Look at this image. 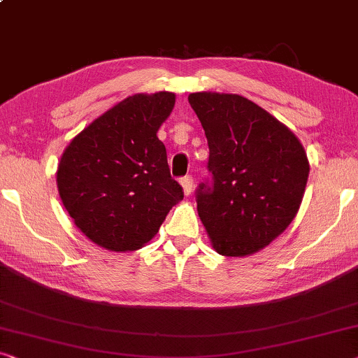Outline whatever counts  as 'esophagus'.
Instances as JSON below:
<instances>
[{
    "label": "esophagus",
    "instance_id": "obj_1",
    "mask_svg": "<svg viewBox=\"0 0 358 358\" xmlns=\"http://www.w3.org/2000/svg\"><path fill=\"white\" fill-rule=\"evenodd\" d=\"M180 183H181V188H183V193L188 196V194H191V191H193V177H191V175H188V177H185V178H181L180 180Z\"/></svg>",
    "mask_w": 358,
    "mask_h": 358
}]
</instances>
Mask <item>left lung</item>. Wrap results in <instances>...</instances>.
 <instances>
[{
  "instance_id": "obj_1",
  "label": "left lung",
  "mask_w": 358,
  "mask_h": 358,
  "mask_svg": "<svg viewBox=\"0 0 358 358\" xmlns=\"http://www.w3.org/2000/svg\"><path fill=\"white\" fill-rule=\"evenodd\" d=\"M188 102L209 144L214 181L199 185L196 203L210 245L222 256L258 253L299 213L310 173L303 145L241 95L194 92Z\"/></svg>"
}]
</instances>
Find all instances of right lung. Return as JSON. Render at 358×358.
<instances>
[{"label":"right lung","mask_w":358,"mask_h":358,"mask_svg":"<svg viewBox=\"0 0 358 358\" xmlns=\"http://www.w3.org/2000/svg\"><path fill=\"white\" fill-rule=\"evenodd\" d=\"M173 107V92L129 95L64 149L57 170L59 198L95 245L110 251L143 248L183 199L157 138Z\"/></svg>","instance_id":"add662e5"}]
</instances>
